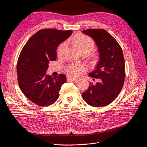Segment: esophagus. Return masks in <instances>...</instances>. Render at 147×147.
<instances>
[{
    "instance_id": "34e87169",
    "label": "esophagus",
    "mask_w": 147,
    "mask_h": 147,
    "mask_svg": "<svg viewBox=\"0 0 147 147\" xmlns=\"http://www.w3.org/2000/svg\"><path fill=\"white\" fill-rule=\"evenodd\" d=\"M77 79V78L72 77H71V76H69V77H67V80L68 81H75Z\"/></svg>"
}]
</instances>
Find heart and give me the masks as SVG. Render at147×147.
I'll use <instances>...</instances> for the list:
<instances>
[{"instance_id":"heart-1","label":"heart","mask_w":147,"mask_h":147,"mask_svg":"<svg viewBox=\"0 0 147 147\" xmlns=\"http://www.w3.org/2000/svg\"><path fill=\"white\" fill-rule=\"evenodd\" d=\"M73 42L77 49L80 52H86L87 54L89 53L95 49V43L93 40L87 36L80 35L75 37ZM66 43L63 42L60 45L57 49V53L58 55H61L66 48ZM86 69V66L82 63H72L69 64L66 68V72L71 75L78 76Z\"/></svg>"}]
</instances>
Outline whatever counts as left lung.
I'll return each mask as SVG.
<instances>
[{"instance_id": "obj_1", "label": "left lung", "mask_w": 147, "mask_h": 147, "mask_svg": "<svg viewBox=\"0 0 147 147\" xmlns=\"http://www.w3.org/2000/svg\"><path fill=\"white\" fill-rule=\"evenodd\" d=\"M82 32L95 41L99 54L95 69L89 74L90 77L99 78V81L95 85L90 83L82 97L91 106H106L118 97L124 85L125 70L122 50L117 41L104 29H87Z\"/></svg>"}]
</instances>
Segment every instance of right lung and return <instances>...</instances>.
<instances>
[{
  "label": "right lung",
  "mask_w": 147,
  "mask_h": 147,
  "mask_svg": "<svg viewBox=\"0 0 147 147\" xmlns=\"http://www.w3.org/2000/svg\"><path fill=\"white\" fill-rule=\"evenodd\" d=\"M71 30L43 29L28 40L20 52L17 64L18 83L23 93L39 106H49L60 96L66 76L46 75L48 64L57 58V49L69 38Z\"/></svg>",
  "instance_id": "add662e5"
}]
</instances>
